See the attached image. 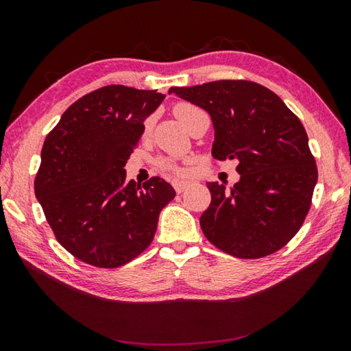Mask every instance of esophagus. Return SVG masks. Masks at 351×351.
Segmentation results:
<instances>
[{"instance_id": "esophagus-1", "label": "esophagus", "mask_w": 351, "mask_h": 351, "mask_svg": "<svg viewBox=\"0 0 351 351\" xmlns=\"http://www.w3.org/2000/svg\"><path fill=\"white\" fill-rule=\"evenodd\" d=\"M171 184H173V189L176 190V193L184 192V190H186V187L189 186V182H186V181H173Z\"/></svg>"}]
</instances>
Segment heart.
Here are the masks:
<instances>
[{"instance_id": "b5f03b06", "label": "heart", "mask_w": 351, "mask_h": 351, "mask_svg": "<svg viewBox=\"0 0 351 351\" xmlns=\"http://www.w3.org/2000/svg\"><path fill=\"white\" fill-rule=\"evenodd\" d=\"M173 112L175 116L178 117V121H180L184 127L187 130L192 125V122L201 114H206V112L199 108V106L193 105V104H189V102H178L173 106ZM153 125V121L152 117H148L147 121L144 122V133H148L152 130ZM158 167L167 171V173L173 175V176H184L187 173V170L181 167V165H178L175 161H171V159H159L158 161Z\"/></svg>"}]
</instances>
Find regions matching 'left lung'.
<instances>
[{
  "mask_svg": "<svg viewBox=\"0 0 351 351\" xmlns=\"http://www.w3.org/2000/svg\"><path fill=\"white\" fill-rule=\"evenodd\" d=\"M209 112L212 156L235 159L234 187L207 182L212 201L201 229L213 246L239 258H261L299 232L311 207L317 165L300 119L260 83L215 80L170 88Z\"/></svg>",
  "mask_w": 351,
  "mask_h": 351,
  "instance_id": "obj_1",
  "label": "left lung"
}]
</instances>
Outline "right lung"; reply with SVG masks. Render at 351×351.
<instances>
[{"label":"right lung","instance_id":"obj_1","mask_svg":"<svg viewBox=\"0 0 351 351\" xmlns=\"http://www.w3.org/2000/svg\"><path fill=\"white\" fill-rule=\"evenodd\" d=\"M164 94L123 85L88 93L46 136L34 181L57 241L83 263L119 268L153 241L175 190L162 178L125 182L144 121Z\"/></svg>","mask_w":351,"mask_h":351}]
</instances>
